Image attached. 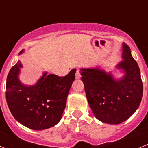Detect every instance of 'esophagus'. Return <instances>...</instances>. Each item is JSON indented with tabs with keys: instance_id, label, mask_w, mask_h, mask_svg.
<instances>
[{
	"instance_id": "obj_1",
	"label": "esophagus",
	"mask_w": 148,
	"mask_h": 148,
	"mask_svg": "<svg viewBox=\"0 0 148 148\" xmlns=\"http://www.w3.org/2000/svg\"><path fill=\"white\" fill-rule=\"evenodd\" d=\"M81 73H80L79 70H77L76 73H75V78H76V79H80V78H81Z\"/></svg>"
}]
</instances>
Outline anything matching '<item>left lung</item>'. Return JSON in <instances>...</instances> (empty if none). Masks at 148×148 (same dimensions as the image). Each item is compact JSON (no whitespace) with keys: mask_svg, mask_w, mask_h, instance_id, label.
I'll return each instance as SVG.
<instances>
[{"mask_svg":"<svg viewBox=\"0 0 148 148\" xmlns=\"http://www.w3.org/2000/svg\"><path fill=\"white\" fill-rule=\"evenodd\" d=\"M122 60L117 64L125 75L115 79L111 73L98 67L82 68L88 105L95 117L109 124H119L127 120L137 110L143 94L139 66L132 57L130 48L123 43Z\"/></svg>","mask_w":148,"mask_h":148,"instance_id":"8db88e82","label":"left lung"}]
</instances>
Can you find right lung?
<instances>
[{
    "label": "right lung",
    "mask_w": 148,
    "mask_h": 148,
    "mask_svg": "<svg viewBox=\"0 0 148 148\" xmlns=\"http://www.w3.org/2000/svg\"><path fill=\"white\" fill-rule=\"evenodd\" d=\"M22 67L18 61L7 76L5 98L10 111L18 122L30 129L53 127L61 120L76 69L64 77L46 72L35 85L27 86L19 79Z\"/></svg>",
    "instance_id": "add662e5"
}]
</instances>
